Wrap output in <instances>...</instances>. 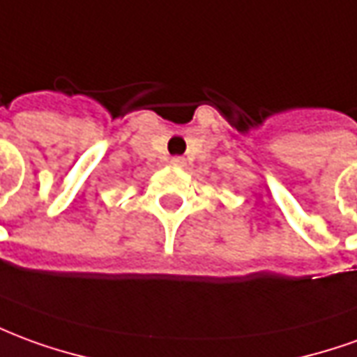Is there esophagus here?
Returning a JSON list of instances; mask_svg holds the SVG:
<instances>
[{
  "mask_svg": "<svg viewBox=\"0 0 357 357\" xmlns=\"http://www.w3.org/2000/svg\"><path fill=\"white\" fill-rule=\"evenodd\" d=\"M170 164L174 168H183L185 166V158H181V156H174L170 160Z\"/></svg>",
  "mask_w": 357,
  "mask_h": 357,
  "instance_id": "obj_1",
  "label": "esophagus"
}]
</instances>
